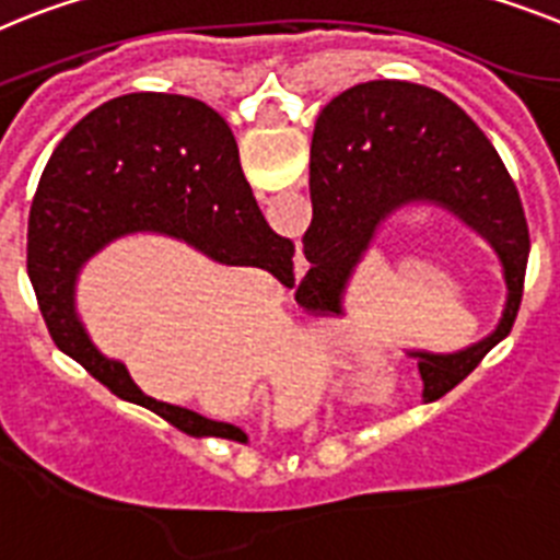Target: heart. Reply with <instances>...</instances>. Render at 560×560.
Masks as SVG:
<instances>
[{
  "mask_svg": "<svg viewBox=\"0 0 560 560\" xmlns=\"http://www.w3.org/2000/svg\"><path fill=\"white\" fill-rule=\"evenodd\" d=\"M334 342H337V351L342 353L346 362H368V365H376L380 362V353L376 346L357 326H339L334 331Z\"/></svg>",
  "mask_w": 560,
  "mask_h": 560,
  "instance_id": "heart-1",
  "label": "heart"
}]
</instances>
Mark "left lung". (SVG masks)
Wrapping results in <instances>:
<instances>
[{"instance_id":"obj_1","label":"left lung","mask_w":560,"mask_h":560,"mask_svg":"<svg viewBox=\"0 0 560 560\" xmlns=\"http://www.w3.org/2000/svg\"><path fill=\"white\" fill-rule=\"evenodd\" d=\"M308 186L314 218L303 234V255L312 266L303 285L317 308H342L357 266L402 209H442L493 248L508 285L493 331L451 353L410 351L419 360L424 399L456 388L508 337L524 294L527 218L493 143L439 90L413 81H365L319 113Z\"/></svg>"}]
</instances>
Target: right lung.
I'll return each instance as SVG.
<instances>
[{"label": "right lung", "instance_id": "obj_1", "mask_svg": "<svg viewBox=\"0 0 560 560\" xmlns=\"http://www.w3.org/2000/svg\"><path fill=\"white\" fill-rule=\"evenodd\" d=\"M164 234L226 266L294 285V243L266 223L229 124L198 98L130 93L81 118L52 150L27 221V275L52 342L127 402L195 439L246 444L237 424L158 402L95 348L75 308L81 269L118 237Z\"/></svg>", "mask_w": 560, "mask_h": 560}]
</instances>
